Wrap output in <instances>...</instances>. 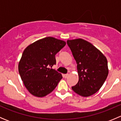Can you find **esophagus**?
Returning a JSON list of instances; mask_svg holds the SVG:
<instances>
[{"label": "esophagus", "mask_w": 121, "mask_h": 121, "mask_svg": "<svg viewBox=\"0 0 121 121\" xmlns=\"http://www.w3.org/2000/svg\"><path fill=\"white\" fill-rule=\"evenodd\" d=\"M68 76H69V74H64V77L65 78H67Z\"/></svg>", "instance_id": "esophagus-1"}]
</instances>
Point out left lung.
<instances>
[{"mask_svg":"<svg viewBox=\"0 0 121 121\" xmlns=\"http://www.w3.org/2000/svg\"><path fill=\"white\" fill-rule=\"evenodd\" d=\"M77 64L79 80L71 88L82 97L94 94L102 86L108 74V62L99 50L88 41L78 39L67 41Z\"/></svg>","mask_w":121,"mask_h":121,"instance_id":"left-lung-1","label":"left lung"}]
</instances>
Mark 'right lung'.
Masks as SVG:
<instances>
[{
  "instance_id": "add662e5",
  "label": "right lung",
  "mask_w": 121,
  "mask_h": 121,
  "mask_svg": "<svg viewBox=\"0 0 121 121\" xmlns=\"http://www.w3.org/2000/svg\"><path fill=\"white\" fill-rule=\"evenodd\" d=\"M65 41L47 37L29 45L19 63V72L26 88L32 95L43 97L52 92L62 79L52 69L55 56L65 46Z\"/></svg>"
}]
</instances>
